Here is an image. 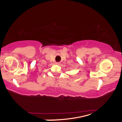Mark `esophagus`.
I'll list each match as a JSON object with an SVG mask.
<instances>
[{
	"label": "esophagus",
	"instance_id": "34e87169",
	"mask_svg": "<svg viewBox=\"0 0 122 122\" xmlns=\"http://www.w3.org/2000/svg\"><path fill=\"white\" fill-rule=\"evenodd\" d=\"M56 63L57 64V65H60V62H56Z\"/></svg>",
	"mask_w": 122,
	"mask_h": 122
}]
</instances>
